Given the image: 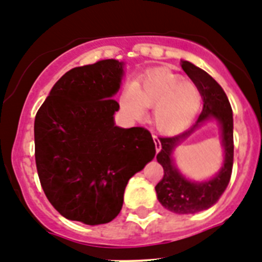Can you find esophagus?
<instances>
[{
    "instance_id": "1",
    "label": "esophagus",
    "mask_w": 262,
    "mask_h": 262,
    "mask_svg": "<svg viewBox=\"0 0 262 262\" xmlns=\"http://www.w3.org/2000/svg\"><path fill=\"white\" fill-rule=\"evenodd\" d=\"M153 140H155V144H156V150L160 151L161 150V142H160L157 135H155V133H153Z\"/></svg>"
}]
</instances>
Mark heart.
<instances>
[{
  "label": "heart",
  "instance_id": "heart-1",
  "mask_svg": "<svg viewBox=\"0 0 262 262\" xmlns=\"http://www.w3.org/2000/svg\"><path fill=\"white\" fill-rule=\"evenodd\" d=\"M202 104L200 88L169 72H155L142 77L121 96V106L132 118L145 116V106L153 109L158 130L174 135L184 130L199 113Z\"/></svg>",
  "mask_w": 262,
  "mask_h": 262
}]
</instances>
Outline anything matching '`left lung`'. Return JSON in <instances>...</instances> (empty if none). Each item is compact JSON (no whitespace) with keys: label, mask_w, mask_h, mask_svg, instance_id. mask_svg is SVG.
Returning <instances> with one entry per match:
<instances>
[{"label":"left lung","mask_w":262,"mask_h":262,"mask_svg":"<svg viewBox=\"0 0 262 262\" xmlns=\"http://www.w3.org/2000/svg\"><path fill=\"white\" fill-rule=\"evenodd\" d=\"M182 69L200 88L204 101L201 114L189 130L174 137H160L161 150L157 161L164 168V177L157 185L158 201L177 214H193L214 205L229 184L233 168V113L225 92L214 78L188 61H182ZM209 118H216L222 126L224 146V165L222 170L208 182H189L179 173L172 162V150L180 142L191 134L195 127Z\"/></svg>","instance_id":"left-lung-1"}]
</instances>
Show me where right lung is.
Returning a JSON list of instances; mask_svg holds the SVG:
<instances>
[{
  "label": "right lung",
  "instance_id": "add662e5",
  "mask_svg": "<svg viewBox=\"0 0 262 262\" xmlns=\"http://www.w3.org/2000/svg\"><path fill=\"white\" fill-rule=\"evenodd\" d=\"M124 63L102 60L69 70L54 83L34 120V156L45 195L65 219L111 223L132 176L156 155L150 132L114 125L113 96Z\"/></svg>",
  "mask_w": 262,
  "mask_h": 262
}]
</instances>
